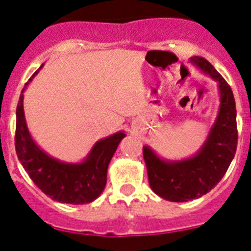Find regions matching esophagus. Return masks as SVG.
I'll return each instance as SVG.
<instances>
[{"label": "esophagus", "instance_id": "esophagus-1", "mask_svg": "<svg viewBox=\"0 0 251 251\" xmlns=\"http://www.w3.org/2000/svg\"><path fill=\"white\" fill-rule=\"evenodd\" d=\"M135 130H136V128H135V126H133V131H135Z\"/></svg>", "mask_w": 251, "mask_h": 251}]
</instances>
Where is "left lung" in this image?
Segmentation results:
<instances>
[{"label": "left lung", "mask_w": 251, "mask_h": 251, "mask_svg": "<svg viewBox=\"0 0 251 251\" xmlns=\"http://www.w3.org/2000/svg\"><path fill=\"white\" fill-rule=\"evenodd\" d=\"M188 63L217 81L219 109L204 142L191 157L167 160L144 146L150 187L170 202L197 200L214 188L233 161L238 144L235 100L230 86L204 58L191 57Z\"/></svg>", "instance_id": "8db88e82"}]
</instances>
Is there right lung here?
<instances>
[{
  "mask_svg": "<svg viewBox=\"0 0 251 251\" xmlns=\"http://www.w3.org/2000/svg\"><path fill=\"white\" fill-rule=\"evenodd\" d=\"M43 65L28 80L18 100L16 110V152L18 160L30 179L50 200L67 204L91 203L104 191L109 163L126 135L124 131H118L97 141L80 162L60 161L43 151L28 130L23 109V93Z\"/></svg>",
  "mask_w": 251,
  "mask_h": 251,
  "instance_id": "add662e5",
  "label": "right lung"
}]
</instances>
